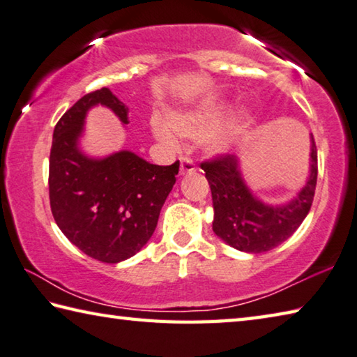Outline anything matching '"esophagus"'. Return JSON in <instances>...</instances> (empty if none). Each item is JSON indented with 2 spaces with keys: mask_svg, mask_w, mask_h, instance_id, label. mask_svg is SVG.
Masks as SVG:
<instances>
[{
  "mask_svg": "<svg viewBox=\"0 0 357 357\" xmlns=\"http://www.w3.org/2000/svg\"><path fill=\"white\" fill-rule=\"evenodd\" d=\"M192 172H196V165L192 162V160L186 158V156H182V158H180V175H186Z\"/></svg>",
  "mask_w": 357,
  "mask_h": 357,
  "instance_id": "esophagus-1",
  "label": "esophagus"
}]
</instances>
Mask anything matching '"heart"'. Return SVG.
<instances>
[{
  "label": "heart",
  "instance_id": "obj_1",
  "mask_svg": "<svg viewBox=\"0 0 357 357\" xmlns=\"http://www.w3.org/2000/svg\"><path fill=\"white\" fill-rule=\"evenodd\" d=\"M232 106L227 102H216L185 111H171L165 121H153V133L167 146H175V137L205 139L210 137L207 149L213 156L232 152L235 144L251 127V114L246 109L236 111L230 117Z\"/></svg>",
  "mask_w": 357,
  "mask_h": 357
}]
</instances>
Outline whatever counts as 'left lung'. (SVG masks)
<instances>
[{
  "instance_id": "obj_1",
  "label": "left lung",
  "mask_w": 357,
  "mask_h": 357,
  "mask_svg": "<svg viewBox=\"0 0 357 357\" xmlns=\"http://www.w3.org/2000/svg\"><path fill=\"white\" fill-rule=\"evenodd\" d=\"M213 199V232L238 251L260 254L282 245L305 220L317 186V147L310 135L307 182L284 205H270L254 195L243 178L235 155L201 165Z\"/></svg>"
}]
</instances>
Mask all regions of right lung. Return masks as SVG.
I'll return each instance as SVG.
<instances>
[{"instance_id": "1", "label": "right lung", "mask_w": 357, "mask_h": 357, "mask_svg": "<svg viewBox=\"0 0 357 357\" xmlns=\"http://www.w3.org/2000/svg\"><path fill=\"white\" fill-rule=\"evenodd\" d=\"M102 105L128 123V108L108 87L86 93L59 119L50 152V205L58 227L89 257L119 264L153 235L180 162L156 166L130 150L103 158L79 147L87 111Z\"/></svg>"}]
</instances>
